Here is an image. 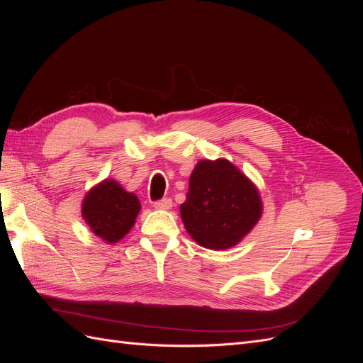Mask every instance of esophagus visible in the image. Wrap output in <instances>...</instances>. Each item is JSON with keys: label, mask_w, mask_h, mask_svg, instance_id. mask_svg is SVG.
I'll list each match as a JSON object with an SVG mask.
<instances>
[{"label": "esophagus", "mask_w": 363, "mask_h": 363, "mask_svg": "<svg viewBox=\"0 0 363 363\" xmlns=\"http://www.w3.org/2000/svg\"><path fill=\"white\" fill-rule=\"evenodd\" d=\"M156 208H160V211H168V208L172 207V200L171 199H162L155 203Z\"/></svg>", "instance_id": "obj_1"}]
</instances>
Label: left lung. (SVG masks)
<instances>
[{
    "label": "left lung",
    "mask_w": 363,
    "mask_h": 363,
    "mask_svg": "<svg viewBox=\"0 0 363 363\" xmlns=\"http://www.w3.org/2000/svg\"><path fill=\"white\" fill-rule=\"evenodd\" d=\"M182 221L196 244L227 250L247 236L262 216L259 191L225 159L200 160L180 206Z\"/></svg>",
    "instance_id": "1"
}]
</instances>
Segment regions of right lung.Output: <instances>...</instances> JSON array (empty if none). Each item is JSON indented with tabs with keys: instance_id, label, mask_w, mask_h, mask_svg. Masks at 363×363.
<instances>
[{
	"instance_id": "right-lung-1",
	"label": "right lung",
	"mask_w": 363,
	"mask_h": 363,
	"mask_svg": "<svg viewBox=\"0 0 363 363\" xmlns=\"http://www.w3.org/2000/svg\"><path fill=\"white\" fill-rule=\"evenodd\" d=\"M140 203L133 192L123 189L116 180L106 179L86 194L82 215L92 232L115 244L135 225Z\"/></svg>"
}]
</instances>
